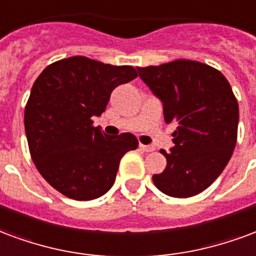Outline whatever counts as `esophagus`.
Returning <instances> with one entry per match:
<instances>
[{
    "label": "esophagus",
    "instance_id": "obj_1",
    "mask_svg": "<svg viewBox=\"0 0 256 256\" xmlns=\"http://www.w3.org/2000/svg\"><path fill=\"white\" fill-rule=\"evenodd\" d=\"M140 150L146 151V152H150V151H154V147L152 146H146V144H139Z\"/></svg>",
    "mask_w": 256,
    "mask_h": 256
}]
</instances>
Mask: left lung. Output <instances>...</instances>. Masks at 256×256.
<instances>
[{
  "label": "left lung",
  "mask_w": 256,
  "mask_h": 256,
  "mask_svg": "<svg viewBox=\"0 0 256 256\" xmlns=\"http://www.w3.org/2000/svg\"><path fill=\"white\" fill-rule=\"evenodd\" d=\"M139 78L162 102L166 124H176L166 168L152 176L156 187L173 198H190L210 187L236 146L238 105L220 70L177 60L138 68Z\"/></svg>",
  "instance_id": "8db88e82"
}]
</instances>
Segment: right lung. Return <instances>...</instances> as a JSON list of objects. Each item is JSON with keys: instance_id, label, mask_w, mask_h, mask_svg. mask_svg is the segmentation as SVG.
I'll return each instance as SVG.
<instances>
[{"instance_id": "obj_1", "label": "right lung", "mask_w": 256, "mask_h": 256, "mask_svg": "<svg viewBox=\"0 0 256 256\" xmlns=\"http://www.w3.org/2000/svg\"><path fill=\"white\" fill-rule=\"evenodd\" d=\"M136 76L128 65L74 56L50 64L35 80L24 113L30 152L39 173L62 195L74 200L105 195L122 156L138 147L132 134L110 138L92 126L112 91Z\"/></svg>"}]
</instances>
